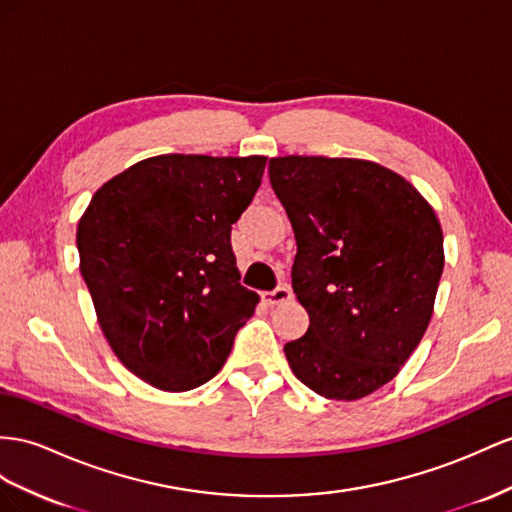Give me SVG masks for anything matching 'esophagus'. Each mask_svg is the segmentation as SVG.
Listing matches in <instances>:
<instances>
[{
    "instance_id": "34e87169",
    "label": "esophagus",
    "mask_w": 512,
    "mask_h": 512,
    "mask_svg": "<svg viewBox=\"0 0 512 512\" xmlns=\"http://www.w3.org/2000/svg\"><path fill=\"white\" fill-rule=\"evenodd\" d=\"M290 298H292V290L287 285H281L277 290L261 294V300H264L266 305H281V303H287Z\"/></svg>"
}]
</instances>
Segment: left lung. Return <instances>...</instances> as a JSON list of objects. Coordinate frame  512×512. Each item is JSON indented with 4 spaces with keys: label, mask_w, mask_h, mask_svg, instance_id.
<instances>
[{
    "label": "left lung",
    "mask_w": 512,
    "mask_h": 512,
    "mask_svg": "<svg viewBox=\"0 0 512 512\" xmlns=\"http://www.w3.org/2000/svg\"><path fill=\"white\" fill-rule=\"evenodd\" d=\"M268 170L296 238L294 294L309 313L285 357L318 396H370L400 372L432 318L443 272L435 209L368 160L285 155Z\"/></svg>",
    "instance_id": "8db88e82"
}]
</instances>
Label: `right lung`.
<instances>
[{
    "mask_svg": "<svg viewBox=\"0 0 512 512\" xmlns=\"http://www.w3.org/2000/svg\"><path fill=\"white\" fill-rule=\"evenodd\" d=\"M264 168V155H155L90 199L77 225L80 272L114 355L144 383H207L253 316L259 296L238 283L231 225Z\"/></svg>",
    "mask_w": 512,
    "mask_h": 512,
    "instance_id": "right-lung-1",
    "label": "right lung"
}]
</instances>
